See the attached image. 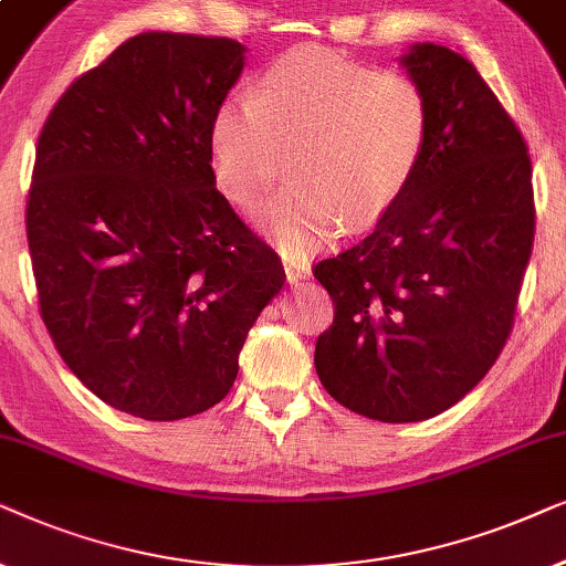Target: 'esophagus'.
Returning a JSON list of instances; mask_svg holds the SVG:
<instances>
[{"instance_id": "esophagus-1", "label": "esophagus", "mask_w": 566, "mask_h": 566, "mask_svg": "<svg viewBox=\"0 0 566 566\" xmlns=\"http://www.w3.org/2000/svg\"><path fill=\"white\" fill-rule=\"evenodd\" d=\"M284 274H287V282L295 284V287H297V284L303 282V279H307V274H311V263L300 261V259L297 261L295 259L284 261Z\"/></svg>"}]
</instances>
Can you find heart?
Here are the masks:
<instances>
[{"instance_id": "b5f03b06", "label": "heart", "mask_w": 566, "mask_h": 566, "mask_svg": "<svg viewBox=\"0 0 566 566\" xmlns=\"http://www.w3.org/2000/svg\"><path fill=\"white\" fill-rule=\"evenodd\" d=\"M432 105L419 82L331 51L279 56L259 90H238L217 105L209 153L217 186L238 207H253L287 172L295 184L263 207L282 253L305 255L338 228L378 224L421 170Z\"/></svg>"}]
</instances>
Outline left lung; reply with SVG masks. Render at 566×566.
Masks as SVG:
<instances>
[{
  "mask_svg": "<svg viewBox=\"0 0 566 566\" xmlns=\"http://www.w3.org/2000/svg\"><path fill=\"white\" fill-rule=\"evenodd\" d=\"M432 137L403 199L313 274L334 300L315 342L323 388L359 417H437L492 370L531 261L528 145L469 59L417 43L403 59Z\"/></svg>",
  "mask_w": 566,
  "mask_h": 566,
  "instance_id": "8db88e82",
  "label": "left lung"
}]
</instances>
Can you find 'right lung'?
<instances>
[{"instance_id":"obj_1","label":"right lung","mask_w":566,"mask_h":566,"mask_svg":"<svg viewBox=\"0 0 566 566\" xmlns=\"http://www.w3.org/2000/svg\"><path fill=\"white\" fill-rule=\"evenodd\" d=\"M243 51L134 35L66 87L38 137L25 230L41 318L82 386L147 421L220 403L284 284L274 248L214 188L209 126Z\"/></svg>"}]
</instances>
